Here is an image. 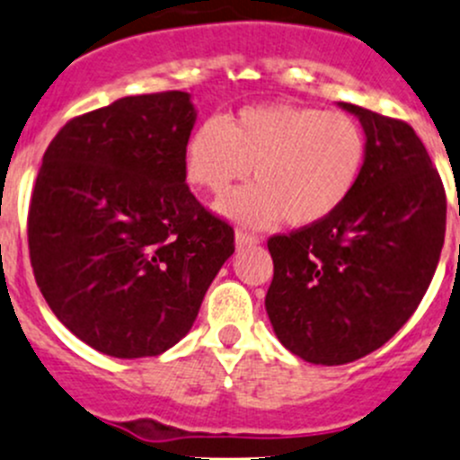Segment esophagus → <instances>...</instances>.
<instances>
[{
    "mask_svg": "<svg viewBox=\"0 0 460 460\" xmlns=\"http://www.w3.org/2000/svg\"><path fill=\"white\" fill-rule=\"evenodd\" d=\"M257 243H259V239H257V236L248 234V232H241V230H236V234H234V245H236V250L252 248V245H257Z\"/></svg>",
    "mask_w": 460,
    "mask_h": 460,
    "instance_id": "esophagus-1",
    "label": "esophagus"
}]
</instances>
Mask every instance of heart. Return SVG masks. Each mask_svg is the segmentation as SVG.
<instances>
[{
	"mask_svg": "<svg viewBox=\"0 0 460 460\" xmlns=\"http://www.w3.org/2000/svg\"><path fill=\"white\" fill-rule=\"evenodd\" d=\"M367 140L353 118L297 104H257L201 122L185 143V174L221 194L250 174L257 183L217 201L226 219L268 228L284 219L308 228L329 219L356 190Z\"/></svg>",
	"mask_w": 460,
	"mask_h": 460,
	"instance_id": "1",
	"label": "heart"
}]
</instances>
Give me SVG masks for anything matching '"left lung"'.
Segmentation results:
<instances>
[{
    "label": "left lung",
    "instance_id": "8db88e82",
    "mask_svg": "<svg viewBox=\"0 0 460 460\" xmlns=\"http://www.w3.org/2000/svg\"><path fill=\"white\" fill-rule=\"evenodd\" d=\"M360 120L362 176L329 219L268 241L266 313L277 340L313 365H347L389 342L438 266L447 201L425 145L402 120L338 102Z\"/></svg>",
    "mask_w": 460,
    "mask_h": 460
}]
</instances>
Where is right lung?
I'll list each match as a JSON object with an SVG mask.
<instances>
[{"label":"right lung","instance_id":"right-lung-1","mask_svg":"<svg viewBox=\"0 0 460 460\" xmlns=\"http://www.w3.org/2000/svg\"><path fill=\"white\" fill-rule=\"evenodd\" d=\"M185 91L125 95L66 122L29 212L35 281L58 320L111 358L158 356L192 329L234 232L185 185Z\"/></svg>","mask_w":460,"mask_h":460}]
</instances>
